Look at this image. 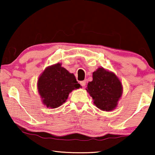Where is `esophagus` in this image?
I'll return each instance as SVG.
<instances>
[{
	"label": "esophagus",
	"mask_w": 155,
	"mask_h": 155,
	"mask_svg": "<svg viewBox=\"0 0 155 155\" xmlns=\"http://www.w3.org/2000/svg\"><path fill=\"white\" fill-rule=\"evenodd\" d=\"M80 84H81L82 87H84L86 85V80H83V81L80 82Z\"/></svg>",
	"instance_id": "34e87169"
}]
</instances>
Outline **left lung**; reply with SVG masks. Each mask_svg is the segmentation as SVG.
I'll list each match as a JSON object with an SVG mask.
<instances>
[{
	"label": "left lung",
	"instance_id": "1",
	"mask_svg": "<svg viewBox=\"0 0 155 155\" xmlns=\"http://www.w3.org/2000/svg\"><path fill=\"white\" fill-rule=\"evenodd\" d=\"M87 90L94 104L101 110L108 111L116 107L123 89L115 74L99 68L93 73V80L88 83Z\"/></svg>",
	"mask_w": 155,
	"mask_h": 155
}]
</instances>
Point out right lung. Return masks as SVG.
Masks as SVG:
<instances>
[{
  "instance_id": "right-lung-1",
  "label": "right lung",
  "mask_w": 155,
  "mask_h": 155,
  "mask_svg": "<svg viewBox=\"0 0 155 155\" xmlns=\"http://www.w3.org/2000/svg\"><path fill=\"white\" fill-rule=\"evenodd\" d=\"M38 90L43 104L47 107L57 108L66 101L69 93L78 89L75 75L57 63L44 70L37 83Z\"/></svg>"
}]
</instances>
